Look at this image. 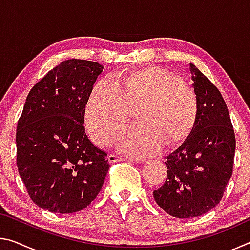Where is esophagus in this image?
Segmentation results:
<instances>
[{
	"instance_id": "34e87169",
	"label": "esophagus",
	"mask_w": 250,
	"mask_h": 250,
	"mask_svg": "<svg viewBox=\"0 0 250 250\" xmlns=\"http://www.w3.org/2000/svg\"><path fill=\"white\" fill-rule=\"evenodd\" d=\"M108 160H109V162L115 163V162H120V161H122L124 159L120 158V156L116 155V154H109L108 155Z\"/></svg>"
}]
</instances>
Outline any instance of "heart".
<instances>
[{"label":"heart","instance_id":"b5f03b06","mask_svg":"<svg viewBox=\"0 0 250 250\" xmlns=\"http://www.w3.org/2000/svg\"><path fill=\"white\" fill-rule=\"evenodd\" d=\"M135 108L138 125L126 126L117 138L122 153L143 159L184 141L195 126L198 100L179 76L162 67H146L97 82L88 97L84 121L92 140L107 146Z\"/></svg>","mask_w":250,"mask_h":250}]
</instances>
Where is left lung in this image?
<instances>
[{
	"label": "left lung",
	"mask_w": 250,
	"mask_h": 250,
	"mask_svg": "<svg viewBox=\"0 0 250 250\" xmlns=\"http://www.w3.org/2000/svg\"><path fill=\"white\" fill-rule=\"evenodd\" d=\"M198 117L182 146L167 156V177L155 189V202L177 218L197 217L213 209L232 174L236 140L222 94L206 76L189 64Z\"/></svg>",
	"instance_id": "left-lung-1"
}]
</instances>
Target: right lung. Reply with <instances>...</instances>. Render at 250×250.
Masks as SVG:
<instances>
[{
  "instance_id": "right-lung-1",
  "label": "right lung",
  "mask_w": 250,
  "mask_h": 250,
  "mask_svg": "<svg viewBox=\"0 0 250 250\" xmlns=\"http://www.w3.org/2000/svg\"><path fill=\"white\" fill-rule=\"evenodd\" d=\"M104 67L68 59L49 70L26 98L16 128V164L32 201L59 214L82 210L98 195L107 153L84 133V108Z\"/></svg>"
}]
</instances>
